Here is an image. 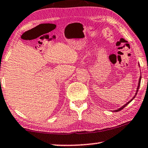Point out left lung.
Segmentation results:
<instances>
[{"mask_svg": "<svg viewBox=\"0 0 148 148\" xmlns=\"http://www.w3.org/2000/svg\"><path fill=\"white\" fill-rule=\"evenodd\" d=\"M138 65L140 66V64H138ZM141 78H142V75H141V73H140V78H139V81H138V87H137V89H136V93H135V95L134 96V97H133V98L131 99V100H130L129 101H128V102L126 103V104H125L124 106H123L121 108H119L118 110H114V111H115V112H117V111H121V110H123V108H124L126 106H127L128 104H129L130 102H131V101L134 100V98H135L136 97V94H137V93H138V89H139V87H140V82H141Z\"/></svg>", "mask_w": 148, "mask_h": 148, "instance_id": "1", "label": "left lung"}]
</instances>
